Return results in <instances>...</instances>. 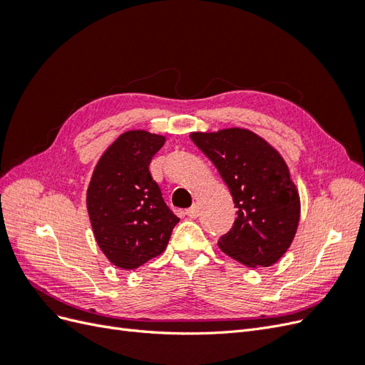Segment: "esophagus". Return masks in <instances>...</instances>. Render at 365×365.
Masks as SVG:
<instances>
[{
  "label": "esophagus",
  "mask_w": 365,
  "mask_h": 365,
  "mask_svg": "<svg viewBox=\"0 0 365 365\" xmlns=\"http://www.w3.org/2000/svg\"><path fill=\"white\" fill-rule=\"evenodd\" d=\"M187 216H190L192 219H196L197 216H200V205L197 204H193L190 208H187Z\"/></svg>",
  "instance_id": "obj_1"
}]
</instances>
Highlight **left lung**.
<instances>
[{"label": "left lung", "instance_id": "1", "mask_svg": "<svg viewBox=\"0 0 365 365\" xmlns=\"http://www.w3.org/2000/svg\"><path fill=\"white\" fill-rule=\"evenodd\" d=\"M233 196L237 217L220 251L248 268H264L288 251L300 222V195L280 152L252 130L192 132Z\"/></svg>", "mask_w": 365, "mask_h": 365}]
</instances>
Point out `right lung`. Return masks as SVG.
<instances>
[{
    "label": "right lung",
    "instance_id": "add662e5",
    "mask_svg": "<svg viewBox=\"0 0 365 365\" xmlns=\"http://www.w3.org/2000/svg\"><path fill=\"white\" fill-rule=\"evenodd\" d=\"M164 135L143 129L121 134L97 161L86 190L93 233L106 259L135 269L160 256L180 222L149 172Z\"/></svg>",
    "mask_w": 365,
    "mask_h": 365
}]
</instances>
